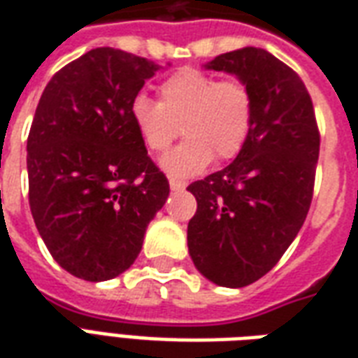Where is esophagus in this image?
Instances as JSON below:
<instances>
[{
  "label": "esophagus",
  "instance_id": "1",
  "mask_svg": "<svg viewBox=\"0 0 358 358\" xmlns=\"http://www.w3.org/2000/svg\"><path fill=\"white\" fill-rule=\"evenodd\" d=\"M169 184H171V189H174V192H180V189H184V187L187 186V182L178 178H171L169 180Z\"/></svg>",
  "mask_w": 358,
  "mask_h": 358
}]
</instances>
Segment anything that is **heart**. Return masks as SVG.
<instances>
[{"mask_svg":"<svg viewBox=\"0 0 358 358\" xmlns=\"http://www.w3.org/2000/svg\"><path fill=\"white\" fill-rule=\"evenodd\" d=\"M130 118L143 145L163 153L180 134L186 140L163 157L161 166L174 178H189L213 161H230L245 148L255 120V97L240 78L220 80L194 66L180 69L159 86V101L134 95Z\"/></svg>","mask_w":358,"mask_h":358,"instance_id":"1","label":"heart"}]
</instances>
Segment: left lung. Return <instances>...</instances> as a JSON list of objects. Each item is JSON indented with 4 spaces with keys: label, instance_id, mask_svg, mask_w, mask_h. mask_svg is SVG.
I'll list each match as a JSON object with an SVG mask.
<instances>
[{
    "label": "left lung",
    "instance_id": "left-lung-1",
    "mask_svg": "<svg viewBox=\"0 0 358 358\" xmlns=\"http://www.w3.org/2000/svg\"><path fill=\"white\" fill-rule=\"evenodd\" d=\"M207 69L248 84L255 120L232 163L187 186L197 199L187 249L207 280L243 287L274 268L299 234L313 201L320 134L299 74L268 51L222 53Z\"/></svg>",
    "mask_w": 358,
    "mask_h": 358
}]
</instances>
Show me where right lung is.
Segmentation results:
<instances>
[{
	"instance_id": "1",
	"label": "right lung",
	"mask_w": 358,
	"mask_h": 358,
	"mask_svg": "<svg viewBox=\"0 0 358 358\" xmlns=\"http://www.w3.org/2000/svg\"><path fill=\"white\" fill-rule=\"evenodd\" d=\"M159 69L95 48L53 74L36 107L28 201L45 248L73 276L103 282L130 268L169 197L130 118L134 95Z\"/></svg>"
}]
</instances>
